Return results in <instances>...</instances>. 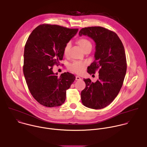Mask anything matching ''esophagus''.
Returning <instances> with one entry per match:
<instances>
[{
    "label": "esophagus",
    "mask_w": 147,
    "mask_h": 147,
    "mask_svg": "<svg viewBox=\"0 0 147 147\" xmlns=\"http://www.w3.org/2000/svg\"><path fill=\"white\" fill-rule=\"evenodd\" d=\"M76 80H81V78L79 77V76H76Z\"/></svg>",
    "instance_id": "1"
}]
</instances>
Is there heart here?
Listing matches in <instances>:
<instances>
[{"instance_id": "b5f03b06", "label": "heart", "mask_w": 147, "mask_h": 147, "mask_svg": "<svg viewBox=\"0 0 147 147\" xmlns=\"http://www.w3.org/2000/svg\"><path fill=\"white\" fill-rule=\"evenodd\" d=\"M78 44L80 47V48L83 49V51L89 46H92L91 42L86 38H81L79 39L78 40ZM70 47H71V43L68 42L65 45L63 49V53L65 56L68 55ZM86 65V63L85 62L75 61L69 65V68L71 71H74V72H76L77 74H82L85 69Z\"/></svg>"}]
</instances>
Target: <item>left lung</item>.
<instances>
[{"mask_svg": "<svg viewBox=\"0 0 147 147\" xmlns=\"http://www.w3.org/2000/svg\"><path fill=\"white\" fill-rule=\"evenodd\" d=\"M80 36L85 35L95 43V60L88 67L90 74L98 71L95 83L84 79L86 86L81 92L83 104L92 109H101L109 105L117 96L127 71L124 47L117 35L101 27L82 28Z\"/></svg>", "mask_w": 147, "mask_h": 147, "instance_id": "8db88e82", "label": "left lung"}]
</instances>
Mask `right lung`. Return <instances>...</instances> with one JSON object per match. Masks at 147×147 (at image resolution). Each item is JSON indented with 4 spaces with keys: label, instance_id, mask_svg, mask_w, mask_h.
<instances>
[{
    "label": "right lung",
    "instance_id": "right-lung-1",
    "mask_svg": "<svg viewBox=\"0 0 147 147\" xmlns=\"http://www.w3.org/2000/svg\"><path fill=\"white\" fill-rule=\"evenodd\" d=\"M78 29L57 25L43 24L35 28L26 43L23 73L28 89L34 98L47 107L61 105L75 76L69 72L53 73L55 64L63 58L65 45Z\"/></svg>",
    "mask_w": 147,
    "mask_h": 147
}]
</instances>
